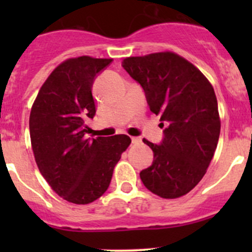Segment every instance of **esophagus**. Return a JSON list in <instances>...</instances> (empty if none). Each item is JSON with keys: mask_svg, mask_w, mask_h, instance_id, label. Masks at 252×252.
I'll return each instance as SVG.
<instances>
[{"mask_svg": "<svg viewBox=\"0 0 252 252\" xmlns=\"http://www.w3.org/2000/svg\"><path fill=\"white\" fill-rule=\"evenodd\" d=\"M131 142H133V144H140L141 139L138 138V136H133V138H131Z\"/></svg>", "mask_w": 252, "mask_h": 252, "instance_id": "esophagus-1", "label": "esophagus"}]
</instances>
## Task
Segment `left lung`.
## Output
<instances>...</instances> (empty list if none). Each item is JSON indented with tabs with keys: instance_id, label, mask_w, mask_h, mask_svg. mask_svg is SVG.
I'll return each instance as SVG.
<instances>
[{
	"instance_id": "obj_1",
	"label": "left lung",
	"mask_w": 252,
	"mask_h": 252,
	"mask_svg": "<svg viewBox=\"0 0 252 252\" xmlns=\"http://www.w3.org/2000/svg\"><path fill=\"white\" fill-rule=\"evenodd\" d=\"M122 67L141 85L147 105L161 116L163 139L152 144L154 161L140 172L151 192L175 199L194 189L215 155L220 131L217 98L205 75L172 52L129 57Z\"/></svg>"
}]
</instances>
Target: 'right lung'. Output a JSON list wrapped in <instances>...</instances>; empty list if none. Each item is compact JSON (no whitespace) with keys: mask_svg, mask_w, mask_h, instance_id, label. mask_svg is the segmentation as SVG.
Masks as SVG:
<instances>
[{"mask_svg":"<svg viewBox=\"0 0 252 252\" xmlns=\"http://www.w3.org/2000/svg\"><path fill=\"white\" fill-rule=\"evenodd\" d=\"M111 63L89 56L63 62L41 86L30 112L37 167L53 191L73 204H90L105 194L114 166L131 142L124 134L85 135V122L96 113L94 81Z\"/></svg>","mask_w":252,"mask_h":252,"instance_id":"right-lung-1","label":"right lung"}]
</instances>
